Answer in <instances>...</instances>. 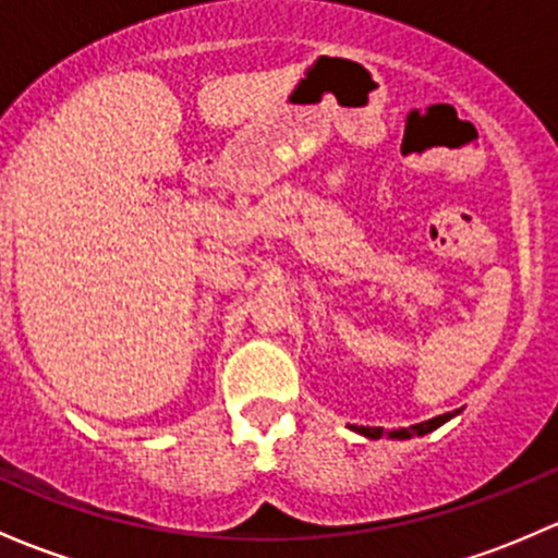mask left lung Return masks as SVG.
I'll return each instance as SVG.
<instances>
[{"label":"left lung","instance_id":"8db88e82","mask_svg":"<svg viewBox=\"0 0 558 558\" xmlns=\"http://www.w3.org/2000/svg\"><path fill=\"white\" fill-rule=\"evenodd\" d=\"M457 414H460V409H454V412H447V414H438V417H433V420L417 422V425H412V427H398V430H390V433H385L383 427H363V425H348V427L350 430L361 433V436H366V438L387 436V438H396V441H407V438H414V436H427V433H433L436 427H441L444 422L457 417Z\"/></svg>","mask_w":558,"mask_h":558}]
</instances>
